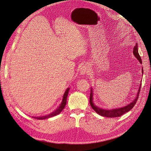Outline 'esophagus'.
<instances>
[{"mask_svg":"<svg viewBox=\"0 0 151 151\" xmlns=\"http://www.w3.org/2000/svg\"><path fill=\"white\" fill-rule=\"evenodd\" d=\"M88 72V67L84 65L83 67H81V75H84V74H86Z\"/></svg>","mask_w":151,"mask_h":151,"instance_id":"1","label":"esophagus"}]
</instances>
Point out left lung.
<instances>
[{"instance_id":"obj_1","label":"left lung","mask_w":151,"mask_h":151,"mask_svg":"<svg viewBox=\"0 0 151 151\" xmlns=\"http://www.w3.org/2000/svg\"><path fill=\"white\" fill-rule=\"evenodd\" d=\"M133 53L134 55L136 57V58L139 60V62L142 63V59H141V57L139 56V54L138 53V49H137V44L134 47V50H133ZM142 73L143 72V67H142ZM143 75V74H142ZM141 86V84H140ZM140 88L139 87L138 92L136 95V99H134V101L130 103L129 104H128L127 106H125L123 108H117V109H111V110H104V109L100 108H99L97 106H95V104L93 103V89H91V93H90V97H89V102H90V105L91 108L93 109V110L97 112V113L101 115V116L103 117H120L122 115H123L124 114L127 113V112L129 111L131 109H132L135 104L136 103V102L137 101V99H138L139 97V91H140Z\"/></svg>"}]
</instances>
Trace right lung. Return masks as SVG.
I'll return each mask as SVG.
<instances>
[{
    "instance_id": "add662e5",
    "label": "right lung",
    "mask_w": 151,
    "mask_h": 151,
    "mask_svg": "<svg viewBox=\"0 0 151 151\" xmlns=\"http://www.w3.org/2000/svg\"><path fill=\"white\" fill-rule=\"evenodd\" d=\"M69 88H67L65 93H64L63 96V99H62V102L61 104L59 106V107L55 111H54L52 113L49 114V115H45V116H42V117H32L33 118L35 119H40V120H42V119H46L48 118H50V117H52L55 116V115L59 114L61 111H62L63 108H65V105H66V102H67V95H68L69 93Z\"/></svg>"
}]
</instances>
